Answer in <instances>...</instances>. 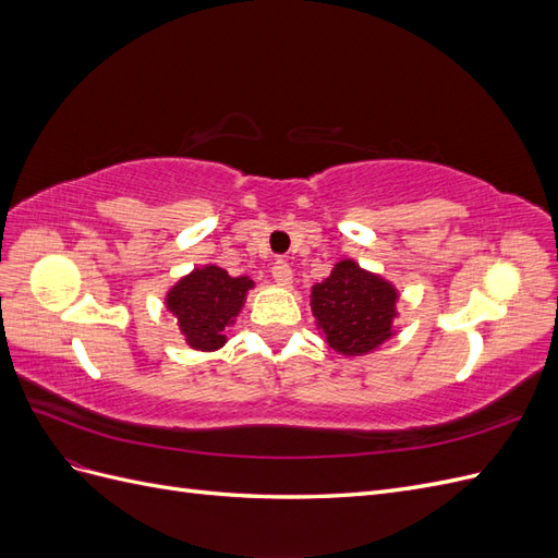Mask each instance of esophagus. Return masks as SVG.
I'll return each mask as SVG.
<instances>
[{"mask_svg": "<svg viewBox=\"0 0 558 558\" xmlns=\"http://www.w3.org/2000/svg\"><path fill=\"white\" fill-rule=\"evenodd\" d=\"M272 277H275V281L279 286H289L293 281V269H291V265L286 263V260H277L272 265Z\"/></svg>", "mask_w": 558, "mask_h": 558, "instance_id": "obj_1", "label": "esophagus"}]
</instances>
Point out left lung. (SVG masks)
<instances>
[{
  "label": "left lung",
  "instance_id": "1",
  "mask_svg": "<svg viewBox=\"0 0 558 558\" xmlns=\"http://www.w3.org/2000/svg\"><path fill=\"white\" fill-rule=\"evenodd\" d=\"M398 289L344 258L312 286V314L326 342L342 356H365L396 335Z\"/></svg>",
  "mask_w": 558,
  "mask_h": 558
}]
</instances>
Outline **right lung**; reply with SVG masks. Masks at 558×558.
I'll return each instance as SVG.
<instances>
[{
	"label": "right lung",
	"instance_id": "add662e5",
	"mask_svg": "<svg viewBox=\"0 0 558 558\" xmlns=\"http://www.w3.org/2000/svg\"><path fill=\"white\" fill-rule=\"evenodd\" d=\"M251 289V277H230L228 269L209 263L181 277L167 291L165 307L177 318L185 344L216 351L228 342L226 330L234 326Z\"/></svg>",
	"mask_w": 558,
	"mask_h": 558
}]
</instances>
